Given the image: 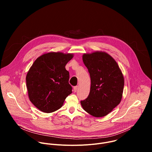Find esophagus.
Returning a JSON list of instances; mask_svg holds the SVG:
<instances>
[{
	"label": "esophagus",
	"mask_w": 152,
	"mask_h": 152,
	"mask_svg": "<svg viewBox=\"0 0 152 152\" xmlns=\"http://www.w3.org/2000/svg\"><path fill=\"white\" fill-rule=\"evenodd\" d=\"M77 88H78V86H74V87H73V91H74V92H76L77 90Z\"/></svg>",
	"instance_id": "esophagus-1"
}]
</instances>
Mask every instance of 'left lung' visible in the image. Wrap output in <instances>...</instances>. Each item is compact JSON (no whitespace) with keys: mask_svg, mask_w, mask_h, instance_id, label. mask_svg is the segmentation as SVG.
<instances>
[{"mask_svg":"<svg viewBox=\"0 0 152 152\" xmlns=\"http://www.w3.org/2000/svg\"><path fill=\"white\" fill-rule=\"evenodd\" d=\"M82 60L90 75L91 88L88 97L80 101L81 106L93 117L106 116L121 100L123 73L115 59L104 52L84 53Z\"/></svg>","mask_w":152,"mask_h":152,"instance_id":"8db88e82","label":"left lung"}]
</instances>
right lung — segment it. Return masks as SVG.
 <instances>
[{
	"label": "right lung",
	"mask_w": 152,
	"mask_h": 152,
	"mask_svg": "<svg viewBox=\"0 0 152 152\" xmlns=\"http://www.w3.org/2000/svg\"><path fill=\"white\" fill-rule=\"evenodd\" d=\"M72 53L49 52L34 61L26 75V87L32 103L43 113H53L61 108L72 93L66 66Z\"/></svg>",
	"instance_id": "obj_1"
}]
</instances>
